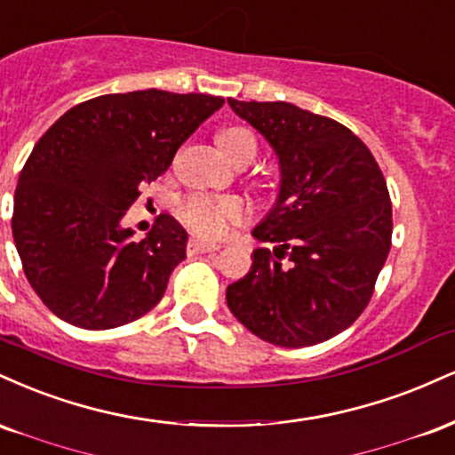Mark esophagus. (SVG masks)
Here are the masks:
<instances>
[{
    "label": "esophagus",
    "instance_id": "34e87169",
    "mask_svg": "<svg viewBox=\"0 0 455 455\" xmlns=\"http://www.w3.org/2000/svg\"><path fill=\"white\" fill-rule=\"evenodd\" d=\"M219 249H221L219 244H211V243H204V240H196V238H191L189 243H187V251H189V255L212 253V251H219Z\"/></svg>",
    "mask_w": 455,
    "mask_h": 455
}]
</instances>
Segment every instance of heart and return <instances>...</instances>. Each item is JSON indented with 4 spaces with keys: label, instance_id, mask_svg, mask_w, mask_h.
<instances>
[{
    "label": "heart",
    "instance_id": "heart-1",
    "mask_svg": "<svg viewBox=\"0 0 455 455\" xmlns=\"http://www.w3.org/2000/svg\"><path fill=\"white\" fill-rule=\"evenodd\" d=\"M221 151L234 164L258 155V142L247 127H223L217 136ZM251 215V208L240 197H212V196H187L179 204V217L191 232L204 238H221L229 226L243 223Z\"/></svg>",
    "mask_w": 455,
    "mask_h": 455
}]
</instances>
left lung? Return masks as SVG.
<instances>
[{
    "label": "left lung",
    "mask_w": 455,
    "mask_h": 455,
    "mask_svg": "<svg viewBox=\"0 0 455 455\" xmlns=\"http://www.w3.org/2000/svg\"><path fill=\"white\" fill-rule=\"evenodd\" d=\"M229 106L272 144L281 164L276 206L253 236V266L228 285L249 332L279 347L323 343L364 313L389 247L392 200L371 148L349 127L287 101Z\"/></svg>",
    "instance_id": "1"
}]
</instances>
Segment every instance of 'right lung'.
Masks as SVG:
<instances>
[{"label":"right lung","mask_w":455,"mask_h":455,"mask_svg":"<svg viewBox=\"0 0 455 455\" xmlns=\"http://www.w3.org/2000/svg\"><path fill=\"white\" fill-rule=\"evenodd\" d=\"M221 106L206 93L130 91L83 101L48 127L20 170L12 212L23 272L48 311L108 330L162 300L187 232L159 215L133 240L121 219Z\"/></svg>","instance_id":"obj_1"}]
</instances>
